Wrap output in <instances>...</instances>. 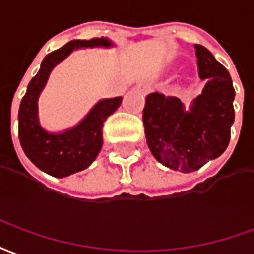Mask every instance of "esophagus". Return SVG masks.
<instances>
[{
    "instance_id": "esophagus-1",
    "label": "esophagus",
    "mask_w": 254,
    "mask_h": 254,
    "mask_svg": "<svg viewBox=\"0 0 254 254\" xmlns=\"http://www.w3.org/2000/svg\"><path fill=\"white\" fill-rule=\"evenodd\" d=\"M138 89H139L140 92H143V93H147L151 88H150L149 84H139L138 85Z\"/></svg>"
}]
</instances>
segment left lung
<instances>
[{
  "instance_id": "1",
  "label": "left lung",
  "mask_w": 254,
  "mask_h": 254,
  "mask_svg": "<svg viewBox=\"0 0 254 254\" xmlns=\"http://www.w3.org/2000/svg\"><path fill=\"white\" fill-rule=\"evenodd\" d=\"M197 68L205 85L186 111L179 97L153 92L146 96L143 126L151 154L162 165L183 173L215 160L230 142L234 123L233 81L208 50L195 44Z\"/></svg>"
}]
</instances>
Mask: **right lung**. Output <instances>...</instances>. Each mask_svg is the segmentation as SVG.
Returning <instances> with one entry per match:
<instances>
[{
    "label": "right lung",
    "instance_id": "add662e5",
    "mask_svg": "<svg viewBox=\"0 0 254 254\" xmlns=\"http://www.w3.org/2000/svg\"><path fill=\"white\" fill-rule=\"evenodd\" d=\"M107 38L71 40L46 55L31 79L18 108V138L24 153L39 169L54 177H66L86 169L103 146V123L119 108L123 97L100 100L79 125L64 132H49L40 126L38 99L57 64L81 47H111Z\"/></svg>",
    "mask_w": 254,
    "mask_h": 254
}]
</instances>
